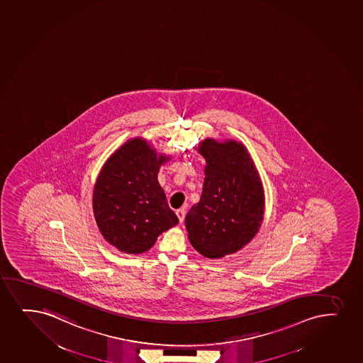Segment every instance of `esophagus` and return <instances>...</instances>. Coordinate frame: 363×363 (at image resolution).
I'll return each mask as SVG.
<instances>
[{
  "label": "esophagus",
  "instance_id": "esophagus-1",
  "mask_svg": "<svg viewBox=\"0 0 363 363\" xmlns=\"http://www.w3.org/2000/svg\"><path fill=\"white\" fill-rule=\"evenodd\" d=\"M177 217L179 219L180 223H184V219H185V214H186V211L185 208H180L177 211Z\"/></svg>",
  "mask_w": 363,
  "mask_h": 363
}]
</instances>
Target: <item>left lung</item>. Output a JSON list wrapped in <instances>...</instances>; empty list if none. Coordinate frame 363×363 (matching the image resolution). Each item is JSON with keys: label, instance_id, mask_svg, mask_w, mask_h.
Listing matches in <instances>:
<instances>
[{"label": "left lung", "instance_id": "left-lung-1", "mask_svg": "<svg viewBox=\"0 0 363 363\" xmlns=\"http://www.w3.org/2000/svg\"><path fill=\"white\" fill-rule=\"evenodd\" d=\"M197 151L206 160L203 190L186 214L185 226L199 253L221 258L236 253L258 233L265 207L263 184L242 143L207 138Z\"/></svg>", "mask_w": 363, "mask_h": 363}]
</instances>
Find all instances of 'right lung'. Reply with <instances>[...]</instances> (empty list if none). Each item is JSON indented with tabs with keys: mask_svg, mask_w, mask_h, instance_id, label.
<instances>
[{
	"mask_svg": "<svg viewBox=\"0 0 363 363\" xmlns=\"http://www.w3.org/2000/svg\"><path fill=\"white\" fill-rule=\"evenodd\" d=\"M171 159L133 138L104 163L93 190V212L105 240L128 255L154 246L159 235L178 224L157 180Z\"/></svg>",
	"mask_w": 363,
	"mask_h": 363,
	"instance_id": "add662e5",
	"label": "right lung"
}]
</instances>
